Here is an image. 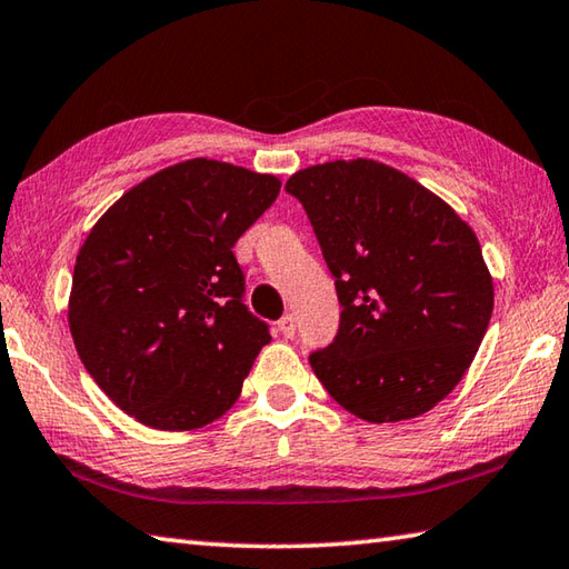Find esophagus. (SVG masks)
<instances>
[{
  "label": "esophagus",
  "mask_w": 569,
  "mask_h": 569,
  "mask_svg": "<svg viewBox=\"0 0 569 569\" xmlns=\"http://www.w3.org/2000/svg\"><path fill=\"white\" fill-rule=\"evenodd\" d=\"M278 331H281L286 339H291V336L296 333V316L293 313H286L281 321H278Z\"/></svg>",
  "instance_id": "esophagus-1"
}]
</instances>
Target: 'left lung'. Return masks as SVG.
I'll return each instance as SVG.
<instances>
[{
	"label": "left lung",
	"mask_w": 569,
	"mask_h": 569,
	"mask_svg": "<svg viewBox=\"0 0 569 569\" xmlns=\"http://www.w3.org/2000/svg\"><path fill=\"white\" fill-rule=\"evenodd\" d=\"M303 206L336 278V339L308 356L353 417L403 421L447 397L475 361L495 308L479 240L435 192L377 160L298 170Z\"/></svg>",
	"instance_id": "left-lung-1"
}]
</instances>
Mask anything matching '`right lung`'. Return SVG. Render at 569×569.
<instances>
[{"instance_id": "1", "label": "right lung", "mask_w": 569, "mask_h": 569, "mask_svg": "<svg viewBox=\"0 0 569 569\" xmlns=\"http://www.w3.org/2000/svg\"><path fill=\"white\" fill-rule=\"evenodd\" d=\"M276 176L192 158L130 188L77 253L70 331L84 369L132 419L188 431L233 407L268 323L243 303L236 240Z\"/></svg>"}]
</instances>
